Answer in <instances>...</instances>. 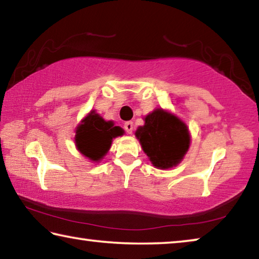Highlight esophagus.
Returning a JSON list of instances; mask_svg holds the SVG:
<instances>
[{
  "label": "esophagus",
  "mask_w": 259,
  "mask_h": 259,
  "mask_svg": "<svg viewBox=\"0 0 259 259\" xmlns=\"http://www.w3.org/2000/svg\"><path fill=\"white\" fill-rule=\"evenodd\" d=\"M124 129H125V131L129 135L133 134V131H134V123H133V122H131V121L125 122V123H124Z\"/></svg>",
  "instance_id": "34e87169"
}]
</instances>
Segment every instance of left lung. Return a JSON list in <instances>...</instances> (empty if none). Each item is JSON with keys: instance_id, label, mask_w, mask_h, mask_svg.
<instances>
[{"instance_id": "left-lung-1", "label": "left lung", "mask_w": 259, "mask_h": 259, "mask_svg": "<svg viewBox=\"0 0 259 259\" xmlns=\"http://www.w3.org/2000/svg\"><path fill=\"white\" fill-rule=\"evenodd\" d=\"M144 121L145 123L138 126L135 135L151 163L162 170L181 163L191 144L185 122L163 108H155Z\"/></svg>"}]
</instances>
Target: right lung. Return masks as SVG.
I'll return each instance as SVG.
<instances>
[{
	"instance_id": "add662e5",
	"label": "right lung",
	"mask_w": 259,
	"mask_h": 259,
	"mask_svg": "<svg viewBox=\"0 0 259 259\" xmlns=\"http://www.w3.org/2000/svg\"><path fill=\"white\" fill-rule=\"evenodd\" d=\"M124 130L114 121L104 120L93 109L83 117L75 129L76 150L95 163L104 159L112 146L114 138L123 136Z\"/></svg>"
}]
</instances>
